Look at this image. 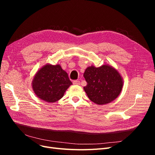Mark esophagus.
<instances>
[{"label":"esophagus","instance_id":"obj_1","mask_svg":"<svg viewBox=\"0 0 155 155\" xmlns=\"http://www.w3.org/2000/svg\"><path fill=\"white\" fill-rule=\"evenodd\" d=\"M73 84L74 85H80V82H79V81H78V80H75L73 81Z\"/></svg>","mask_w":155,"mask_h":155}]
</instances>
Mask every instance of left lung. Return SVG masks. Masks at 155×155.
<instances>
[{"mask_svg":"<svg viewBox=\"0 0 155 155\" xmlns=\"http://www.w3.org/2000/svg\"><path fill=\"white\" fill-rule=\"evenodd\" d=\"M83 76L87 82L83 89L87 96L97 105H105L118 97L122 90L124 79L113 67L105 64L86 68Z\"/></svg>","mask_w":155,"mask_h":155,"instance_id":"left-lung-1","label":"left lung"}]
</instances>
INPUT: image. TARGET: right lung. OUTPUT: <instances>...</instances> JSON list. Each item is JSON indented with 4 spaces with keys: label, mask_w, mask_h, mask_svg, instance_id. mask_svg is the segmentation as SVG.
I'll return each mask as SVG.
<instances>
[{
    "label": "right lung",
    "mask_w": 155,
    "mask_h": 155,
    "mask_svg": "<svg viewBox=\"0 0 155 155\" xmlns=\"http://www.w3.org/2000/svg\"><path fill=\"white\" fill-rule=\"evenodd\" d=\"M72 85L68 74L58 64L44 65L37 70L31 83L35 94L48 103L60 100Z\"/></svg>",
    "instance_id": "add662e5"
}]
</instances>
